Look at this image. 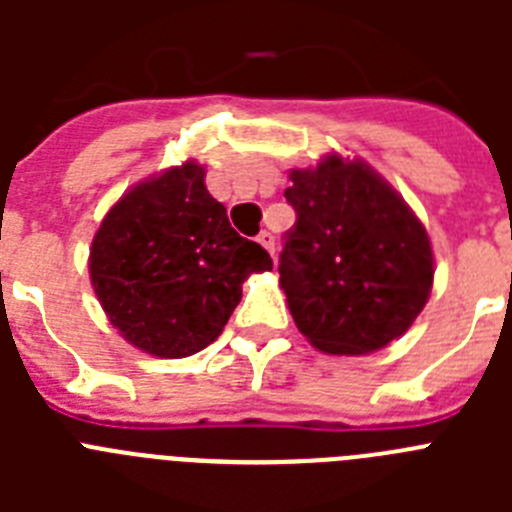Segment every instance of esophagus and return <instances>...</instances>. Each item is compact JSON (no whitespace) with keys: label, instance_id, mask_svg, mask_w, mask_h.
I'll use <instances>...</instances> for the list:
<instances>
[{"label":"esophagus","instance_id":"1","mask_svg":"<svg viewBox=\"0 0 512 512\" xmlns=\"http://www.w3.org/2000/svg\"><path fill=\"white\" fill-rule=\"evenodd\" d=\"M256 241H259L261 246H264L266 251H269L271 256H274V235H271V233H266V230H261V233H259V238H256Z\"/></svg>","mask_w":512,"mask_h":512}]
</instances>
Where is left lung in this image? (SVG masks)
I'll return each instance as SVG.
<instances>
[{
    "instance_id": "1",
    "label": "left lung",
    "mask_w": 512,
    "mask_h": 512,
    "mask_svg": "<svg viewBox=\"0 0 512 512\" xmlns=\"http://www.w3.org/2000/svg\"><path fill=\"white\" fill-rule=\"evenodd\" d=\"M297 212L279 284L302 336L325 354H372L413 325L433 287L428 233L361 158L328 153L289 171Z\"/></svg>"
}]
</instances>
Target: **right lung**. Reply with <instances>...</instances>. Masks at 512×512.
I'll use <instances>...</instances> for the list:
<instances>
[{
	"instance_id": "add662e5",
	"label": "right lung",
	"mask_w": 512,
	"mask_h": 512,
	"mask_svg": "<svg viewBox=\"0 0 512 512\" xmlns=\"http://www.w3.org/2000/svg\"><path fill=\"white\" fill-rule=\"evenodd\" d=\"M269 269V253L230 228L197 161L122 194L89 251L94 295L110 323L161 359L210 346L241 302V284Z\"/></svg>"
}]
</instances>
